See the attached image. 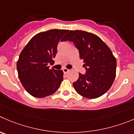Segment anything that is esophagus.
Here are the masks:
<instances>
[{"mask_svg":"<svg viewBox=\"0 0 134 134\" xmlns=\"http://www.w3.org/2000/svg\"><path fill=\"white\" fill-rule=\"evenodd\" d=\"M62 71H63V72H64V74H66V73H67V72H68V71H69V70H68V68H64L63 69H62Z\"/></svg>","mask_w":134,"mask_h":134,"instance_id":"esophagus-1","label":"esophagus"}]
</instances>
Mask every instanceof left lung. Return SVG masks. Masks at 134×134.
Wrapping results in <instances>:
<instances>
[{
	"mask_svg": "<svg viewBox=\"0 0 134 134\" xmlns=\"http://www.w3.org/2000/svg\"><path fill=\"white\" fill-rule=\"evenodd\" d=\"M73 42L84 62L85 74L79 73L74 88L81 96L96 99L104 95L116 77V60L111 50L97 35L81 30H70L62 41Z\"/></svg>",
	"mask_w": 134,
	"mask_h": 134,
	"instance_id": "1",
	"label": "left lung"
}]
</instances>
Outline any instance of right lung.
<instances>
[{"instance_id":"add662e5","label":"right lung","mask_w":134,"mask_h":134,"mask_svg":"<svg viewBox=\"0 0 134 134\" xmlns=\"http://www.w3.org/2000/svg\"><path fill=\"white\" fill-rule=\"evenodd\" d=\"M66 30H51L34 35L21 51L17 61L18 77L27 92L43 98L57 91L63 80V71L49 68L54 62L60 39Z\"/></svg>"}]
</instances>
